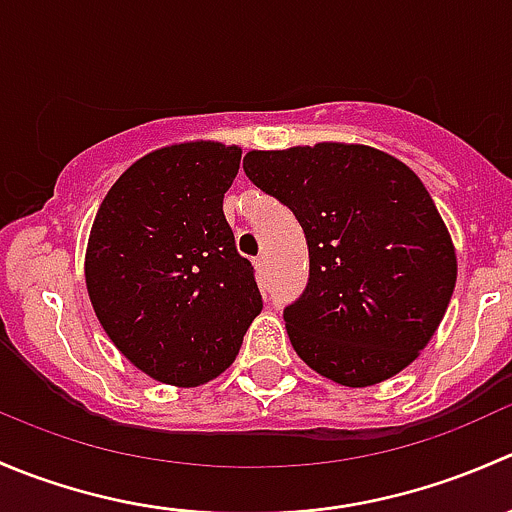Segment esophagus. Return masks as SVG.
Instances as JSON below:
<instances>
[{
  "mask_svg": "<svg viewBox=\"0 0 512 512\" xmlns=\"http://www.w3.org/2000/svg\"><path fill=\"white\" fill-rule=\"evenodd\" d=\"M252 265H255V270L260 272V275H265V272H267V257L265 255L255 257V262H252Z\"/></svg>",
  "mask_w": 512,
  "mask_h": 512,
  "instance_id": "34e87169",
  "label": "esophagus"
}]
</instances>
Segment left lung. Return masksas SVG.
Masks as SVG:
<instances>
[{
    "instance_id": "8db88e82",
    "label": "left lung",
    "mask_w": 512,
    "mask_h": 512,
    "mask_svg": "<svg viewBox=\"0 0 512 512\" xmlns=\"http://www.w3.org/2000/svg\"><path fill=\"white\" fill-rule=\"evenodd\" d=\"M242 168L307 237V287L285 307L299 359L354 389L406 369L456 287L451 235L414 170L354 143L250 151Z\"/></svg>"
}]
</instances>
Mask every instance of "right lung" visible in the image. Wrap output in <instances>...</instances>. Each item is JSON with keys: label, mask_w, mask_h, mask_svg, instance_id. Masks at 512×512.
Masks as SVG:
<instances>
[{"label": "right lung", "mask_w": 512, "mask_h": 512, "mask_svg": "<svg viewBox=\"0 0 512 512\" xmlns=\"http://www.w3.org/2000/svg\"><path fill=\"white\" fill-rule=\"evenodd\" d=\"M242 151L195 141L131 165L98 208L86 289L118 352L151 379L200 386L235 361L262 312L223 198Z\"/></svg>", "instance_id": "add662e5"}]
</instances>
